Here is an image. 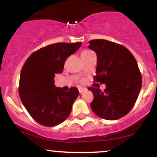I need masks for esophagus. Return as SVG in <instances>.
I'll list each match as a JSON object with an SVG mask.
<instances>
[{
	"mask_svg": "<svg viewBox=\"0 0 157 157\" xmlns=\"http://www.w3.org/2000/svg\"><path fill=\"white\" fill-rule=\"evenodd\" d=\"M78 90H79V92H80V93H82V92H83V91H85V90H86V89H85V88L80 87V88H78Z\"/></svg>",
	"mask_w": 157,
	"mask_h": 157,
	"instance_id": "obj_1",
	"label": "esophagus"
}]
</instances>
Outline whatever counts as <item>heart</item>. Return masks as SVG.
<instances>
[{"instance_id":"1","label":"heart","mask_w":157,"mask_h":157,"mask_svg":"<svg viewBox=\"0 0 157 157\" xmlns=\"http://www.w3.org/2000/svg\"><path fill=\"white\" fill-rule=\"evenodd\" d=\"M85 52H89V51H85Z\"/></svg>"}]
</instances>
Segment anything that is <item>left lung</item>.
I'll list each match as a JSON object with an SVG mask.
<instances>
[{
    "instance_id": "8db88e82",
    "label": "left lung",
    "mask_w": 157,
    "mask_h": 157,
    "mask_svg": "<svg viewBox=\"0 0 157 157\" xmlns=\"http://www.w3.org/2000/svg\"><path fill=\"white\" fill-rule=\"evenodd\" d=\"M89 43V48L97 56V75L94 80L106 86L104 91L88 89L94 94L91 109L102 119L118 120L132 109L141 89L142 76L137 63L122 45L102 39Z\"/></svg>"
}]
</instances>
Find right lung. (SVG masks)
Here are the masks:
<instances>
[{
	"mask_svg": "<svg viewBox=\"0 0 157 157\" xmlns=\"http://www.w3.org/2000/svg\"><path fill=\"white\" fill-rule=\"evenodd\" d=\"M82 43H57L33 52L21 70L19 95L23 105L36 122L47 127L66 120L78 97L77 88L68 91L55 87V76L62 73L66 59Z\"/></svg>",
	"mask_w": 157,
	"mask_h": 157,
	"instance_id": "1",
	"label": "right lung"
}]
</instances>
